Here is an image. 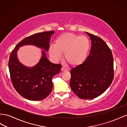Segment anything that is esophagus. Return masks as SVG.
<instances>
[{
  "mask_svg": "<svg viewBox=\"0 0 127 127\" xmlns=\"http://www.w3.org/2000/svg\"><path fill=\"white\" fill-rule=\"evenodd\" d=\"M61 70L62 71H67L68 70V69H67V68L65 67H62L61 68Z\"/></svg>",
  "mask_w": 127,
  "mask_h": 127,
  "instance_id": "esophagus-1",
  "label": "esophagus"
}]
</instances>
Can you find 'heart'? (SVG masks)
Segmentation results:
<instances>
[{
    "instance_id": "heart-1",
    "label": "heart",
    "mask_w": 127,
    "mask_h": 127,
    "mask_svg": "<svg viewBox=\"0 0 127 127\" xmlns=\"http://www.w3.org/2000/svg\"><path fill=\"white\" fill-rule=\"evenodd\" d=\"M90 41L85 36L66 33L57 38L55 45H50L49 54L55 61H59L64 53V59L72 66L84 62L90 49Z\"/></svg>"
}]
</instances>
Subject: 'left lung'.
<instances>
[{"instance_id": "obj_1", "label": "left lung", "mask_w": 127, "mask_h": 127, "mask_svg": "<svg viewBox=\"0 0 127 127\" xmlns=\"http://www.w3.org/2000/svg\"><path fill=\"white\" fill-rule=\"evenodd\" d=\"M92 41L89 55L84 63L72 68L70 86L81 99H93L109 87L114 77L113 57L105 41L85 32Z\"/></svg>"}]
</instances>
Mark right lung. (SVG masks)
I'll return each instance as SVG.
<instances>
[{
  "label": "right lung",
  "instance_id": "1",
  "mask_svg": "<svg viewBox=\"0 0 127 127\" xmlns=\"http://www.w3.org/2000/svg\"><path fill=\"white\" fill-rule=\"evenodd\" d=\"M54 32H43L25 38L10 53L8 67L12 84L18 93L29 100H40L47 97L53 89V77L60 73L62 68L61 64L50 62L45 52L48 50L50 38ZM26 45H33L43 49L41 59L32 67L25 66L17 57L19 48Z\"/></svg>",
  "mask_w": 127,
  "mask_h": 127
}]
</instances>
